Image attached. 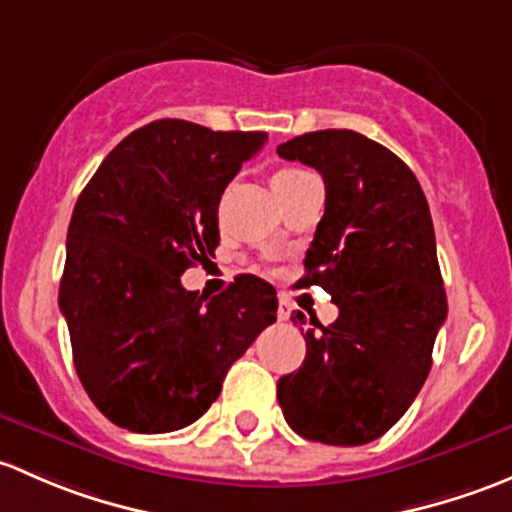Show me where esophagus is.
<instances>
[{"label": "esophagus", "mask_w": 512, "mask_h": 512, "mask_svg": "<svg viewBox=\"0 0 512 512\" xmlns=\"http://www.w3.org/2000/svg\"><path fill=\"white\" fill-rule=\"evenodd\" d=\"M291 300L286 298V295H281V300H278V320H281V323H286L288 318H291Z\"/></svg>", "instance_id": "34e87169"}]
</instances>
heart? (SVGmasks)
Masks as SVG:
<instances>
[{
	"label": "heart",
	"instance_id": "b5f03b06",
	"mask_svg": "<svg viewBox=\"0 0 512 512\" xmlns=\"http://www.w3.org/2000/svg\"><path fill=\"white\" fill-rule=\"evenodd\" d=\"M303 175V170H295V167H286V170H278L276 175H273V182H283V179H291V177H298Z\"/></svg>",
	"mask_w": 512,
	"mask_h": 512
}]
</instances>
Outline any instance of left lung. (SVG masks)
I'll use <instances>...</instances> for the list:
<instances>
[{"label":"left lung","mask_w":512,"mask_h":512,"mask_svg":"<svg viewBox=\"0 0 512 512\" xmlns=\"http://www.w3.org/2000/svg\"><path fill=\"white\" fill-rule=\"evenodd\" d=\"M276 152L323 175L300 286L325 288L340 310L328 328L310 318L305 360L278 379V404L303 439L367 444L412 407L449 313L429 204L414 172L355 130L305 133Z\"/></svg>","instance_id":"left-lung-1"}]
</instances>
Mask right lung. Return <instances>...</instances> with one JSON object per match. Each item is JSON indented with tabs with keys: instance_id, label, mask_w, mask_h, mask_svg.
Instances as JSON below:
<instances>
[{
	"instance_id": "add662e5",
	"label": "right lung",
	"mask_w": 512,
	"mask_h": 512,
	"mask_svg": "<svg viewBox=\"0 0 512 512\" xmlns=\"http://www.w3.org/2000/svg\"><path fill=\"white\" fill-rule=\"evenodd\" d=\"M266 133L155 120L100 162L73 207L59 305L91 402L138 434L189 426L276 323V288L239 276L207 298L189 266L219 246V199Z\"/></svg>"
}]
</instances>
